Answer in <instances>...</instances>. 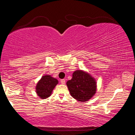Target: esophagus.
Listing matches in <instances>:
<instances>
[{
    "mask_svg": "<svg viewBox=\"0 0 135 135\" xmlns=\"http://www.w3.org/2000/svg\"><path fill=\"white\" fill-rule=\"evenodd\" d=\"M61 84H64L65 83V79H62V80H61Z\"/></svg>",
    "mask_w": 135,
    "mask_h": 135,
    "instance_id": "esophagus-1",
    "label": "esophagus"
}]
</instances>
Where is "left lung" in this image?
Here are the masks:
<instances>
[{
    "mask_svg": "<svg viewBox=\"0 0 135 135\" xmlns=\"http://www.w3.org/2000/svg\"><path fill=\"white\" fill-rule=\"evenodd\" d=\"M96 81L85 72L77 70L73 74V78L67 82L71 95L80 102L88 101L96 93Z\"/></svg>",
    "mask_w": 135,
    "mask_h": 135,
    "instance_id": "left-lung-1",
    "label": "left lung"
}]
</instances>
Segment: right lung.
Returning <instances> with one entry per match:
<instances>
[{
	"label": "right lung",
	"mask_w": 135,
	"mask_h": 135,
	"mask_svg": "<svg viewBox=\"0 0 135 135\" xmlns=\"http://www.w3.org/2000/svg\"><path fill=\"white\" fill-rule=\"evenodd\" d=\"M58 81L50 76H44L36 86V92L40 98L45 99L51 96L52 90Z\"/></svg>",
	"instance_id": "right-lung-1"
}]
</instances>
